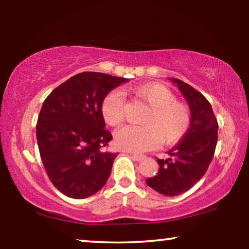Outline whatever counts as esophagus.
<instances>
[{
  "instance_id": "1",
  "label": "esophagus",
  "mask_w": 249,
  "mask_h": 249,
  "mask_svg": "<svg viewBox=\"0 0 249 249\" xmlns=\"http://www.w3.org/2000/svg\"><path fill=\"white\" fill-rule=\"evenodd\" d=\"M132 158H134V160H136V161L141 162L146 158V156L145 155H139V154H132Z\"/></svg>"
}]
</instances>
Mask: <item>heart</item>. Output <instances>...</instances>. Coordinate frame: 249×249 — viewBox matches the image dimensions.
<instances>
[{"label": "heart", "mask_w": 249, "mask_h": 249, "mask_svg": "<svg viewBox=\"0 0 249 249\" xmlns=\"http://www.w3.org/2000/svg\"><path fill=\"white\" fill-rule=\"evenodd\" d=\"M134 93L149 111L144 115V125H124L115 132V145L122 151L142 153L155 147L159 142L171 145L186 135L190 124L189 108L175 101V96L161 84H146L135 87ZM102 117L110 125H119L125 115L124 94L113 89L107 94L101 104Z\"/></svg>", "instance_id": "1"}]
</instances>
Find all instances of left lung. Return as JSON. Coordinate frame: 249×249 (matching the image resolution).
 Segmentation results:
<instances>
[{"label":"left lung","instance_id":"1","mask_svg":"<svg viewBox=\"0 0 249 249\" xmlns=\"http://www.w3.org/2000/svg\"><path fill=\"white\" fill-rule=\"evenodd\" d=\"M186 98L190 110V125L181 141L160 160L158 175L146 179L152 189L164 196H177L189 190L205 175L217 142V121L210 102L195 88L171 78Z\"/></svg>","mask_w":249,"mask_h":249}]
</instances>
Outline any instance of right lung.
<instances>
[{"mask_svg": "<svg viewBox=\"0 0 249 249\" xmlns=\"http://www.w3.org/2000/svg\"><path fill=\"white\" fill-rule=\"evenodd\" d=\"M128 79L81 72L56 87L40 108L36 137L44 168L53 186L68 197L87 198L107 183L117 153L101 113L103 98Z\"/></svg>", "mask_w": 249, "mask_h": 249, "instance_id": "1", "label": "right lung"}]
</instances>
